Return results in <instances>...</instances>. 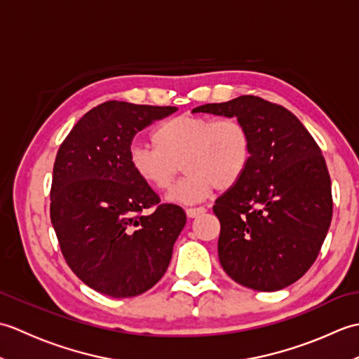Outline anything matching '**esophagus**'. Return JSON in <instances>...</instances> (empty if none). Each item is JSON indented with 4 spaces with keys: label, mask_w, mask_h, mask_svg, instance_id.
<instances>
[{
    "label": "esophagus",
    "mask_w": 359,
    "mask_h": 359,
    "mask_svg": "<svg viewBox=\"0 0 359 359\" xmlns=\"http://www.w3.org/2000/svg\"><path fill=\"white\" fill-rule=\"evenodd\" d=\"M207 211V208L205 207H196V208H187V216L188 217H197V216H201V215H203V212Z\"/></svg>",
    "instance_id": "34e87169"
}]
</instances>
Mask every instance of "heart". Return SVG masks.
<instances>
[{"mask_svg": "<svg viewBox=\"0 0 359 359\" xmlns=\"http://www.w3.org/2000/svg\"><path fill=\"white\" fill-rule=\"evenodd\" d=\"M151 140L154 148L133 144L129 163L137 177L157 191L170 188L184 165L188 175L168 194L175 203H197L215 189L233 188L253 156L250 129L233 117L182 114L158 125Z\"/></svg>", "mask_w": 359, "mask_h": 359, "instance_id": "b5f03b06", "label": "heart"}]
</instances>
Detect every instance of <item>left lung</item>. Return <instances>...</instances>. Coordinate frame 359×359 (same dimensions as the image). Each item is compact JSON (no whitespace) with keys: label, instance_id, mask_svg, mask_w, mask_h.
<instances>
[{"label":"left lung","instance_id":"8db88e82","mask_svg":"<svg viewBox=\"0 0 359 359\" xmlns=\"http://www.w3.org/2000/svg\"><path fill=\"white\" fill-rule=\"evenodd\" d=\"M193 112L236 117L253 139L247 172L217 197L219 261L238 284L276 292L307 273L329 231L333 199L313 137L284 106L255 95Z\"/></svg>","mask_w":359,"mask_h":359}]
</instances>
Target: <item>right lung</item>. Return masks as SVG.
Listing matches in <instances>:
<instances>
[{
	"label": "right lung",
	"instance_id": "obj_1",
	"mask_svg": "<svg viewBox=\"0 0 359 359\" xmlns=\"http://www.w3.org/2000/svg\"><path fill=\"white\" fill-rule=\"evenodd\" d=\"M174 111L104 102L88 111L60 144L50 187L52 226L65 261L95 292L142 294L170 265L187 215L179 205L160 202L137 177L129 149L137 133Z\"/></svg>",
	"mask_w": 359,
	"mask_h": 359
}]
</instances>
